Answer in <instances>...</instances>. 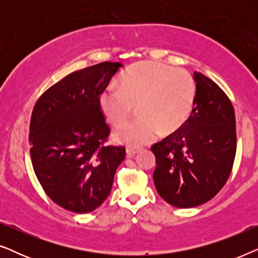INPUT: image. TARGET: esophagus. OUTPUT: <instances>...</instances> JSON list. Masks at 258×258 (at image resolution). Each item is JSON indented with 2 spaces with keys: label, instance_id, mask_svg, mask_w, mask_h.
Masks as SVG:
<instances>
[{
  "label": "esophagus",
  "instance_id": "obj_1",
  "mask_svg": "<svg viewBox=\"0 0 258 258\" xmlns=\"http://www.w3.org/2000/svg\"><path fill=\"white\" fill-rule=\"evenodd\" d=\"M126 155L128 156H135V155L139 153V148H134V147H126Z\"/></svg>",
  "mask_w": 258,
  "mask_h": 258
}]
</instances>
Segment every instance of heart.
I'll list each match as a JSON object with an SVG mask.
<instances>
[{
	"label": "heart",
	"mask_w": 258,
	"mask_h": 258,
	"mask_svg": "<svg viewBox=\"0 0 258 258\" xmlns=\"http://www.w3.org/2000/svg\"><path fill=\"white\" fill-rule=\"evenodd\" d=\"M118 86L102 91L98 107L109 124L119 126L139 105L141 116L115 135L129 147L144 146L161 132L175 133L188 121L195 105L196 82L191 74L164 63H135L119 76Z\"/></svg>",
	"instance_id": "1"
}]
</instances>
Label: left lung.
Returning a JSON list of instances; mask_svg holds the SVG:
<instances>
[{
    "label": "left lung",
    "mask_w": 258,
    "mask_h": 258,
    "mask_svg": "<svg viewBox=\"0 0 258 258\" xmlns=\"http://www.w3.org/2000/svg\"><path fill=\"white\" fill-rule=\"evenodd\" d=\"M196 101L178 130L155 143L154 183L177 208L208 202L223 188L236 155V119L230 100L209 77L194 73Z\"/></svg>",
    "instance_id": "1"
}]
</instances>
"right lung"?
<instances>
[{
    "instance_id": "right-lung-1",
    "label": "right lung",
    "mask_w": 258,
    "mask_h": 258,
    "mask_svg": "<svg viewBox=\"0 0 258 258\" xmlns=\"http://www.w3.org/2000/svg\"><path fill=\"white\" fill-rule=\"evenodd\" d=\"M102 62L69 74L45 90L30 119V157L45 194L63 209L90 213L107 200L124 147L105 146L110 128L98 96L118 72Z\"/></svg>"
}]
</instances>
